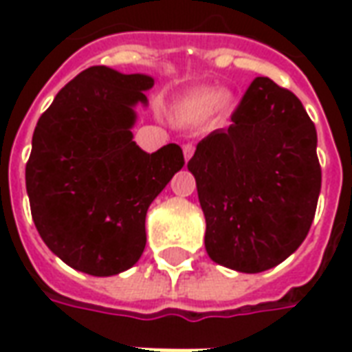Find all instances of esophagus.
Instances as JSON below:
<instances>
[{"instance_id": "obj_1", "label": "esophagus", "mask_w": 352, "mask_h": 352, "mask_svg": "<svg viewBox=\"0 0 352 352\" xmlns=\"http://www.w3.org/2000/svg\"><path fill=\"white\" fill-rule=\"evenodd\" d=\"M194 148H196V146L192 145V143H186V145H183V153H184V158H186V160H190V158H192V154H194Z\"/></svg>"}]
</instances>
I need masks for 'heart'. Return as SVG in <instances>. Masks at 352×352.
Instances as JSON below:
<instances>
[{"label":"heart","instance_id":"obj_1","mask_svg":"<svg viewBox=\"0 0 352 352\" xmlns=\"http://www.w3.org/2000/svg\"><path fill=\"white\" fill-rule=\"evenodd\" d=\"M219 103H221V92L219 90L201 88V90L188 94L181 101V111L186 116H192V118H206V116L217 111Z\"/></svg>","mask_w":352,"mask_h":352}]
</instances>
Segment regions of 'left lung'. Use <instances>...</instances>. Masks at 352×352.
<instances>
[{"mask_svg":"<svg viewBox=\"0 0 352 352\" xmlns=\"http://www.w3.org/2000/svg\"><path fill=\"white\" fill-rule=\"evenodd\" d=\"M188 169L217 264L265 272L307 236L322 179L317 130L302 101L272 79L252 80L230 128L201 139Z\"/></svg>","mask_w":352,"mask_h":352,"instance_id":"obj_1","label":"left lung"}]
</instances>
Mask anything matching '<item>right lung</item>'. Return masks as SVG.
<instances>
[{
    "mask_svg": "<svg viewBox=\"0 0 352 352\" xmlns=\"http://www.w3.org/2000/svg\"><path fill=\"white\" fill-rule=\"evenodd\" d=\"M154 79L105 65L79 73L35 126L26 190L35 228L73 270L109 277L145 251L153 199L184 166L175 143L146 154L131 141L133 107Z\"/></svg>",
    "mask_w": 352,
    "mask_h": 352,
    "instance_id": "1",
    "label": "right lung"
}]
</instances>
